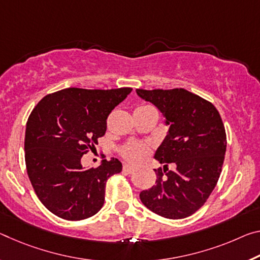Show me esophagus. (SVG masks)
<instances>
[{"label": "esophagus", "mask_w": 260, "mask_h": 260, "mask_svg": "<svg viewBox=\"0 0 260 260\" xmlns=\"http://www.w3.org/2000/svg\"><path fill=\"white\" fill-rule=\"evenodd\" d=\"M122 169H123V171L127 172V174H132V172L135 170V168L133 166H129V164H125Z\"/></svg>", "instance_id": "obj_1"}]
</instances>
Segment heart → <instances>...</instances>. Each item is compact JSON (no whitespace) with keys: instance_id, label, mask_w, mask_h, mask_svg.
<instances>
[{"instance_id":"heart-1","label":"heart","mask_w":260,"mask_h":260,"mask_svg":"<svg viewBox=\"0 0 260 260\" xmlns=\"http://www.w3.org/2000/svg\"><path fill=\"white\" fill-rule=\"evenodd\" d=\"M143 108H149V106H143ZM122 152L123 156L131 162H139L147 155L148 147L143 143H131L123 148Z\"/></svg>"}]
</instances>
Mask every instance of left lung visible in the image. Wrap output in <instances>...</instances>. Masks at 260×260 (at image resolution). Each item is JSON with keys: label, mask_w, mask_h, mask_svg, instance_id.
I'll list each match as a JSON object with an SVG mask.
<instances>
[{"label": "left lung", "mask_w": 260, "mask_h": 260, "mask_svg": "<svg viewBox=\"0 0 260 260\" xmlns=\"http://www.w3.org/2000/svg\"><path fill=\"white\" fill-rule=\"evenodd\" d=\"M137 93L158 109L169 126L154 156L163 170L155 169L156 183L140 199L157 215L184 219L206 203L219 180L226 148L223 122L212 103L185 89ZM168 162L176 164V172L165 170Z\"/></svg>", "instance_id": "1"}]
</instances>
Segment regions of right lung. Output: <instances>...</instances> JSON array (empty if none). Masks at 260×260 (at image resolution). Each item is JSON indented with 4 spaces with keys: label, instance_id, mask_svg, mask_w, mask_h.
Instances as JSON below:
<instances>
[{
    "label": "right lung",
    "instance_id": "right-lung-1",
    "mask_svg": "<svg viewBox=\"0 0 260 260\" xmlns=\"http://www.w3.org/2000/svg\"><path fill=\"white\" fill-rule=\"evenodd\" d=\"M132 88H67L47 94L26 122L25 163L36 194L61 219L80 221L104 205L106 182L122 170L117 158L98 168L82 167V156L106 132V119Z\"/></svg>",
    "mask_w": 260,
    "mask_h": 260
}]
</instances>
